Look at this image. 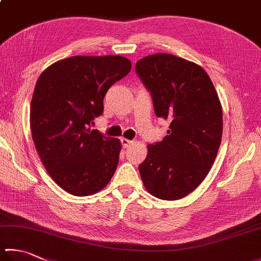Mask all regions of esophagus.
<instances>
[{
    "mask_svg": "<svg viewBox=\"0 0 261 261\" xmlns=\"http://www.w3.org/2000/svg\"><path fill=\"white\" fill-rule=\"evenodd\" d=\"M120 142H121V145H122V147H128V146H129V145H132V143H133V141L127 140V139H125V137H121V139H120Z\"/></svg>",
    "mask_w": 261,
    "mask_h": 261,
    "instance_id": "1",
    "label": "esophagus"
}]
</instances>
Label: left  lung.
I'll use <instances>...</instances> for the list:
<instances>
[{"label":"left lung","instance_id":"left-lung-1","mask_svg":"<svg viewBox=\"0 0 261 261\" xmlns=\"http://www.w3.org/2000/svg\"><path fill=\"white\" fill-rule=\"evenodd\" d=\"M135 69L155 116L170 121L164 140L147 145L141 178L155 198L181 199L201 184L217 155L223 134L218 94L202 68L173 54L147 56Z\"/></svg>","mask_w":261,"mask_h":261}]
</instances>
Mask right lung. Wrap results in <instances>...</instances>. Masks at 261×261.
Returning a JSON list of instances; mask_svg holds the SVG:
<instances>
[{"label": "right lung", "mask_w": 261, "mask_h": 261, "mask_svg": "<svg viewBox=\"0 0 261 261\" xmlns=\"http://www.w3.org/2000/svg\"><path fill=\"white\" fill-rule=\"evenodd\" d=\"M130 68L120 56H76L54 62L38 77L31 103L32 137L47 173L68 193L94 194L114 176L120 142L90 126L103 114L108 90Z\"/></svg>", "instance_id": "add662e5"}]
</instances>
